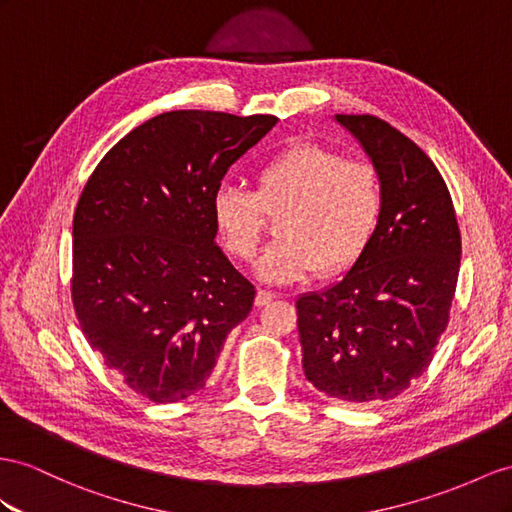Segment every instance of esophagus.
Returning a JSON list of instances; mask_svg holds the SVG:
<instances>
[{"label": "esophagus", "mask_w": 512, "mask_h": 512, "mask_svg": "<svg viewBox=\"0 0 512 512\" xmlns=\"http://www.w3.org/2000/svg\"><path fill=\"white\" fill-rule=\"evenodd\" d=\"M274 298H277V296H274L272 292L259 290V292H257V296H255V305H257V307H264V305H268L270 300H274Z\"/></svg>", "instance_id": "esophagus-1"}]
</instances>
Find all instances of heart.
Instances as JSON below:
<instances>
[{"label":"heart","instance_id":"b5f03b06","mask_svg":"<svg viewBox=\"0 0 512 512\" xmlns=\"http://www.w3.org/2000/svg\"><path fill=\"white\" fill-rule=\"evenodd\" d=\"M383 209V186L365 160H346L320 144H294L255 170V190L220 186L212 218L225 251L251 261L279 216L277 233L257 272L270 283H292L318 270L335 274L355 264L370 244Z\"/></svg>","mask_w":512,"mask_h":512}]
</instances>
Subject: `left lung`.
Segmentation results:
<instances>
[{
  "mask_svg": "<svg viewBox=\"0 0 512 512\" xmlns=\"http://www.w3.org/2000/svg\"><path fill=\"white\" fill-rule=\"evenodd\" d=\"M381 177L383 209L346 277L296 300L307 381L324 396L374 404L430 365L461 268V231L430 157L372 114H337Z\"/></svg>",
  "mask_w": 512,
  "mask_h": 512,
  "instance_id": "obj_1",
  "label": "left lung"
}]
</instances>
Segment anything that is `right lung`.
Listing matches in <instances>:
<instances>
[{
	"instance_id": "1",
	"label": "right lung",
	"mask_w": 512,
	"mask_h": 512,
	"mask_svg": "<svg viewBox=\"0 0 512 512\" xmlns=\"http://www.w3.org/2000/svg\"><path fill=\"white\" fill-rule=\"evenodd\" d=\"M277 116L175 110L131 129L88 177L73 216L75 316L90 348L155 404L212 376L255 287L216 246L212 196Z\"/></svg>"
}]
</instances>
